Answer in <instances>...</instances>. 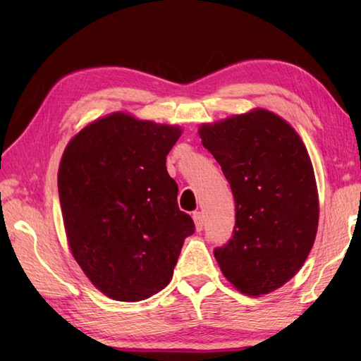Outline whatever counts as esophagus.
<instances>
[{
    "label": "esophagus",
    "mask_w": 361,
    "mask_h": 361,
    "mask_svg": "<svg viewBox=\"0 0 361 361\" xmlns=\"http://www.w3.org/2000/svg\"><path fill=\"white\" fill-rule=\"evenodd\" d=\"M192 219H194V221H195L197 231H202V229H203V212L195 211V212L192 214Z\"/></svg>",
    "instance_id": "34e87169"
}]
</instances>
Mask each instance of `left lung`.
I'll use <instances>...</instances> for the list:
<instances>
[{
  "label": "left lung",
  "mask_w": 361,
  "mask_h": 361,
  "mask_svg": "<svg viewBox=\"0 0 361 361\" xmlns=\"http://www.w3.org/2000/svg\"><path fill=\"white\" fill-rule=\"evenodd\" d=\"M231 186L235 226L214 248L221 273L245 295L270 293L293 278L315 242L318 192L301 137L267 110L200 127Z\"/></svg>",
  "instance_id": "1"
}]
</instances>
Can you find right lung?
I'll list each match as a JSON object with an SVG mask.
<instances>
[{
  "instance_id": "1",
  "label": "right lung",
  "mask_w": 361,
  "mask_h": 361,
  "mask_svg": "<svg viewBox=\"0 0 361 361\" xmlns=\"http://www.w3.org/2000/svg\"><path fill=\"white\" fill-rule=\"evenodd\" d=\"M180 135L178 127L113 113L83 128L63 153L59 197L73 256L118 301L163 290L195 231L166 169Z\"/></svg>"
}]
</instances>
